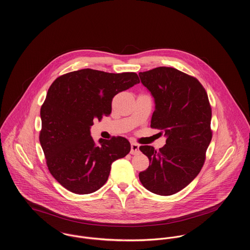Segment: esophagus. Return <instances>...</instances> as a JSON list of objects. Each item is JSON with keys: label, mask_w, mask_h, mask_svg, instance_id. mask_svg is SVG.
<instances>
[{"label": "esophagus", "mask_w": 250, "mask_h": 250, "mask_svg": "<svg viewBox=\"0 0 250 250\" xmlns=\"http://www.w3.org/2000/svg\"><path fill=\"white\" fill-rule=\"evenodd\" d=\"M131 154L132 155H137L139 154V145L136 143H131Z\"/></svg>", "instance_id": "1"}]
</instances>
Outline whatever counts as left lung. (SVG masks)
I'll return each mask as SVG.
<instances>
[{"label": "left lung", "instance_id": "obj_1", "mask_svg": "<svg viewBox=\"0 0 250 250\" xmlns=\"http://www.w3.org/2000/svg\"><path fill=\"white\" fill-rule=\"evenodd\" d=\"M138 75L155 101L151 127L166 136L159 151L139 147L150 161L139 173V181L152 193L170 196L192 182L205 163L212 138L208 96L196 78L177 68L159 67Z\"/></svg>", "mask_w": 250, "mask_h": 250}]
</instances>
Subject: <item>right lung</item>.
Instances as JSON below:
<instances>
[{"label":"right lung","instance_id":"1","mask_svg":"<svg viewBox=\"0 0 250 250\" xmlns=\"http://www.w3.org/2000/svg\"><path fill=\"white\" fill-rule=\"evenodd\" d=\"M140 81L135 72L109 73L84 68L58 77L41 107L40 143L52 177L68 191L84 195L107 182L114 160L127 156L130 142L91 136L95 119L112 112L114 95Z\"/></svg>","mask_w":250,"mask_h":250}]
</instances>
